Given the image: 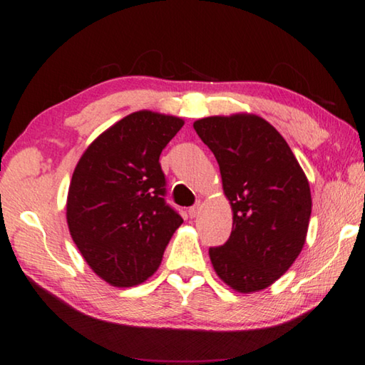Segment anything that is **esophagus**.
Instances as JSON below:
<instances>
[{"instance_id": "34e87169", "label": "esophagus", "mask_w": 365, "mask_h": 365, "mask_svg": "<svg viewBox=\"0 0 365 365\" xmlns=\"http://www.w3.org/2000/svg\"><path fill=\"white\" fill-rule=\"evenodd\" d=\"M200 212H201V206L200 205H195L193 207L188 209L190 217H197V215H200Z\"/></svg>"}]
</instances>
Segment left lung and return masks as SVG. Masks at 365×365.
Here are the masks:
<instances>
[{
  "mask_svg": "<svg viewBox=\"0 0 365 365\" xmlns=\"http://www.w3.org/2000/svg\"><path fill=\"white\" fill-rule=\"evenodd\" d=\"M219 163L230 201V238L209 248L219 279L238 293L270 287L306 243L312 197L285 138L256 114L205 117L193 123Z\"/></svg>",
  "mask_w": 365,
  "mask_h": 365,
  "instance_id": "1",
  "label": "left lung"
}]
</instances>
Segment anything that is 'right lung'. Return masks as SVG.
Segmentation results:
<instances>
[{"mask_svg":"<svg viewBox=\"0 0 365 365\" xmlns=\"http://www.w3.org/2000/svg\"><path fill=\"white\" fill-rule=\"evenodd\" d=\"M183 119L153 110L123 117L86 148L72 174L66 217L95 274L133 287L158 270L183 219L164 201L159 156Z\"/></svg>","mask_w":365,"mask_h":365,"instance_id":"obj_1","label":"right lung"}]
</instances>
